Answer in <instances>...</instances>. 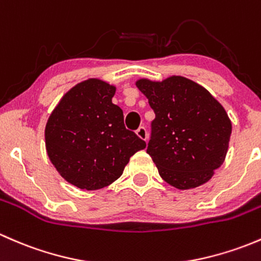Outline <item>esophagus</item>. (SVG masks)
Returning a JSON list of instances; mask_svg holds the SVG:
<instances>
[{"instance_id":"esophagus-1","label":"esophagus","mask_w":261,"mask_h":261,"mask_svg":"<svg viewBox=\"0 0 261 261\" xmlns=\"http://www.w3.org/2000/svg\"><path fill=\"white\" fill-rule=\"evenodd\" d=\"M136 135L141 139V140L146 141L147 140V133H146V128L144 126H140V127L136 130Z\"/></svg>"}]
</instances>
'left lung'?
I'll list each match as a JSON object with an SVG mask.
<instances>
[{
	"label": "left lung",
	"mask_w": 261,
	"mask_h": 261,
	"mask_svg": "<svg viewBox=\"0 0 261 261\" xmlns=\"http://www.w3.org/2000/svg\"><path fill=\"white\" fill-rule=\"evenodd\" d=\"M135 84L154 110L146 152L160 177L181 191L207 183L225 162L232 131L222 105L181 75L140 78Z\"/></svg>",
	"instance_id": "obj_1"
}]
</instances>
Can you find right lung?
Segmentation results:
<instances>
[{
  "mask_svg": "<svg viewBox=\"0 0 261 261\" xmlns=\"http://www.w3.org/2000/svg\"><path fill=\"white\" fill-rule=\"evenodd\" d=\"M116 87L99 78L75 84L60 98L45 126V147L57 172L86 191L110 186L122 175L145 141L123 125L112 103Z\"/></svg>",
  "mask_w": 261,
  "mask_h": 261,
  "instance_id": "right-lung-1",
  "label": "right lung"
}]
</instances>
